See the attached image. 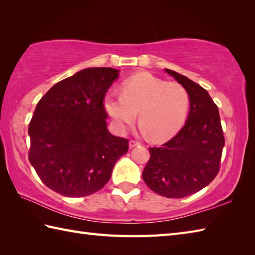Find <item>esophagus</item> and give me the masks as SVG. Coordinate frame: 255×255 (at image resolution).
I'll list each match as a JSON object with an SVG mask.
<instances>
[{
    "label": "esophagus",
    "mask_w": 255,
    "mask_h": 255,
    "mask_svg": "<svg viewBox=\"0 0 255 255\" xmlns=\"http://www.w3.org/2000/svg\"><path fill=\"white\" fill-rule=\"evenodd\" d=\"M139 144H140V142L138 141V140H133V139H131L130 141H129V147H130V148L136 147V145H139Z\"/></svg>",
    "instance_id": "esophagus-1"
}]
</instances>
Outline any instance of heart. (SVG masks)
Returning a JSON list of instances; mask_svg holds the SVG:
<instances>
[{
	"label": "heart",
	"instance_id": "heart-1",
	"mask_svg": "<svg viewBox=\"0 0 255 255\" xmlns=\"http://www.w3.org/2000/svg\"><path fill=\"white\" fill-rule=\"evenodd\" d=\"M104 107L119 132H125L137 119L155 141L173 136L185 121L189 96L177 82H166L150 73H139L124 81L122 94L110 93Z\"/></svg>",
	"mask_w": 255,
	"mask_h": 255
}]
</instances>
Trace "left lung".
Instances as JSON below:
<instances>
[{"label": "left lung", "instance_id": "8db88e82", "mask_svg": "<svg viewBox=\"0 0 255 255\" xmlns=\"http://www.w3.org/2000/svg\"><path fill=\"white\" fill-rule=\"evenodd\" d=\"M189 96V115L184 127L160 147L149 148L142 172L148 187L167 198H183L213 182L220 170L225 137L217 105L199 84L165 69Z\"/></svg>", "mask_w": 255, "mask_h": 255}]
</instances>
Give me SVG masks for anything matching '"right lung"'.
I'll use <instances>...</instances> for the list:
<instances>
[{"label": "right lung", "instance_id": "right-lung-1", "mask_svg": "<svg viewBox=\"0 0 255 255\" xmlns=\"http://www.w3.org/2000/svg\"><path fill=\"white\" fill-rule=\"evenodd\" d=\"M118 70L89 68L55 84L29 123L28 159L42 183L68 197L105 186L129 141L107 129L104 99Z\"/></svg>", "mask_w": 255, "mask_h": 255}]
</instances>
